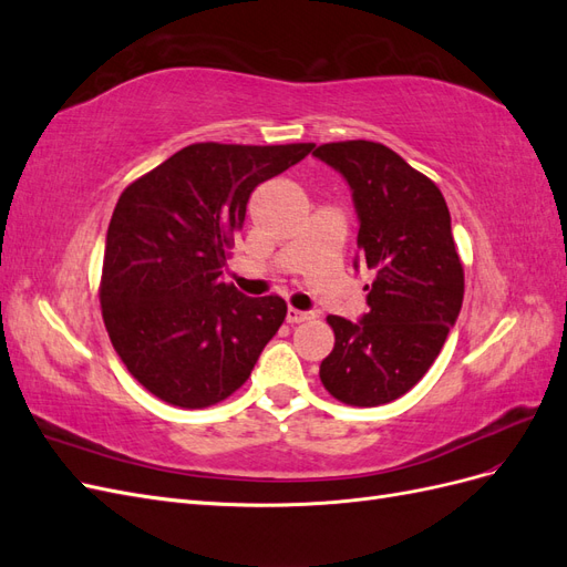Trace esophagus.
Wrapping results in <instances>:
<instances>
[{"instance_id":"obj_1","label":"esophagus","mask_w":567,"mask_h":567,"mask_svg":"<svg viewBox=\"0 0 567 567\" xmlns=\"http://www.w3.org/2000/svg\"><path fill=\"white\" fill-rule=\"evenodd\" d=\"M317 315L315 312H302V310H293V307H288L286 312V321L288 323H302V321H312Z\"/></svg>"}]
</instances>
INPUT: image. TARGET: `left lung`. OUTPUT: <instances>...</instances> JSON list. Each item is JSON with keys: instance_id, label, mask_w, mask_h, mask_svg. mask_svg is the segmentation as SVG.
I'll return each mask as SVG.
<instances>
[{"instance_id": "obj_1", "label": "left lung", "mask_w": 567, "mask_h": 567, "mask_svg": "<svg viewBox=\"0 0 567 567\" xmlns=\"http://www.w3.org/2000/svg\"><path fill=\"white\" fill-rule=\"evenodd\" d=\"M312 156L348 182L359 255L375 271L362 319L329 317L336 346L319 379L346 404H388L423 379L461 312L463 267L450 208L431 179L383 144H323Z\"/></svg>"}]
</instances>
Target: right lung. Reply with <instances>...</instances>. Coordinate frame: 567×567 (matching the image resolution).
Returning <instances> with one entry per match:
<instances>
[{
	"instance_id": "add662e5",
	"label": "right lung",
	"mask_w": 567,
	"mask_h": 567,
	"mask_svg": "<svg viewBox=\"0 0 567 567\" xmlns=\"http://www.w3.org/2000/svg\"><path fill=\"white\" fill-rule=\"evenodd\" d=\"M315 144H192L130 184L111 217L101 312L115 352L148 392L203 409L241 388L286 319L279 296L221 281L257 184Z\"/></svg>"
}]
</instances>
